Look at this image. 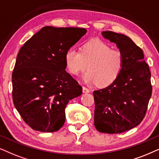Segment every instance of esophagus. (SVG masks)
<instances>
[{
  "instance_id": "obj_1",
  "label": "esophagus",
  "mask_w": 159,
  "mask_h": 159,
  "mask_svg": "<svg viewBox=\"0 0 159 159\" xmlns=\"http://www.w3.org/2000/svg\"><path fill=\"white\" fill-rule=\"evenodd\" d=\"M83 92L84 93H89V89L86 87H85V86H83Z\"/></svg>"
}]
</instances>
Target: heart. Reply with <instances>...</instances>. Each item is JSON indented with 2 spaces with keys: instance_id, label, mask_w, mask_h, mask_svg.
Masks as SVG:
<instances>
[{
  "instance_id": "1",
  "label": "heart",
  "mask_w": 159,
  "mask_h": 159,
  "mask_svg": "<svg viewBox=\"0 0 159 159\" xmlns=\"http://www.w3.org/2000/svg\"><path fill=\"white\" fill-rule=\"evenodd\" d=\"M65 62L73 75H78L88 66L89 71L83 75L84 81L105 87L120 75L124 68V57L120 50L111 49L101 40L92 39L83 44L81 52L69 48L65 54Z\"/></svg>"
}]
</instances>
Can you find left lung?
Returning a JSON list of instances; mask_svg holds the SVG:
<instances>
[{"instance_id":"left-lung-1","label":"left lung","mask_w":159,"mask_h":159,"mask_svg":"<svg viewBox=\"0 0 159 159\" xmlns=\"http://www.w3.org/2000/svg\"><path fill=\"white\" fill-rule=\"evenodd\" d=\"M124 57L118 78L102 89L94 91V126L99 132L119 134L136 127L145 117L152 94L151 72L143 50L123 34L103 31Z\"/></svg>"}]
</instances>
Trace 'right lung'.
Instances as JSON below:
<instances>
[{"instance_id":"obj_1","label":"right lung","mask_w":159,"mask_h":159,"mask_svg":"<svg viewBox=\"0 0 159 159\" xmlns=\"http://www.w3.org/2000/svg\"><path fill=\"white\" fill-rule=\"evenodd\" d=\"M86 33L79 27H43L20 48L12 73V97L34 130L58 131L65 124L67 103L82 94L65 70V54Z\"/></svg>"}]
</instances>
